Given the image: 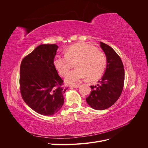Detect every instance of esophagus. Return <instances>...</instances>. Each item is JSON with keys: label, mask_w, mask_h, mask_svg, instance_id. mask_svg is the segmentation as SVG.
I'll return each mask as SVG.
<instances>
[{"label": "esophagus", "mask_w": 148, "mask_h": 148, "mask_svg": "<svg viewBox=\"0 0 148 148\" xmlns=\"http://www.w3.org/2000/svg\"><path fill=\"white\" fill-rule=\"evenodd\" d=\"M79 86V84H73V85H72V86H71V87L75 88H78Z\"/></svg>", "instance_id": "esophagus-1"}]
</instances>
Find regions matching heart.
Instances as JSON below:
<instances>
[{"mask_svg":"<svg viewBox=\"0 0 148 148\" xmlns=\"http://www.w3.org/2000/svg\"><path fill=\"white\" fill-rule=\"evenodd\" d=\"M77 60V69L71 70L65 78L69 84H75L87 77L90 79L99 78L107 65L104 53L86 43H77L69 46L65 56H56L53 63L59 73L65 77L71 67L70 62Z\"/></svg>","mask_w":148,"mask_h":148,"instance_id":"heart-1","label":"heart"}]
</instances>
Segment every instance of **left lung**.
Returning <instances> with one entry per match:
<instances>
[{"mask_svg": "<svg viewBox=\"0 0 148 148\" xmlns=\"http://www.w3.org/2000/svg\"><path fill=\"white\" fill-rule=\"evenodd\" d=\"M107 58L104 75L97 86H91L90 95L86 97L88 105L96 110H104L111 107L122 94L125 79L123 65L120 57L110 46L100 42Z\"/></svg>", "mask_w": 148, "mask_h": 148, "instance_id": "8db88e82", "label": "left lung"}]
</instances>
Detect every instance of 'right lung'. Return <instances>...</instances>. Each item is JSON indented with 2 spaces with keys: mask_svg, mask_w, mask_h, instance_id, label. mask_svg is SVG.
Masks as SVG:
<instances>
[{
  "mask_svg": "<svg viewBox=\"0 0 148 148\" xmlns=\"http://www.w3.org/2000/svg\"><path fill=\"white\" fill-rule=\"evenodd\" d=\"M58 46L41 44L25 57L20 69V90L22 98L31 109L43 115L59 111L64 102L68 88L53 65Z\"/></svg>",
  "mask_w": 148,
  "mask_h": 148,
  "instance_id": "1",
  "label": "right lung"
}]
</instances>
